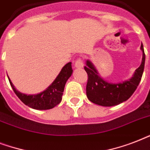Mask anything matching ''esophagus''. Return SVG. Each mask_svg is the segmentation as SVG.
<instances>
[{
	"instance_id": "34e87169",
	"label": "esophagus",
	"mask_w": 150,
	"mask_h": 150,
	"mask_svg": "<svg viewBox=\"0 0 150 150\" xmlns=\"http://www.w3.org/2000/svg\"><path fill=\"white\" fill-rule=\"evenodd\" d=\"M75 67L76 68H83V61L82 58H78L77 61L75 62Z\"/></svg>"
}]
</instances>
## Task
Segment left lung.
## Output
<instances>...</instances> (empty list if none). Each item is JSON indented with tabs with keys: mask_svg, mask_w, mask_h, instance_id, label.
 <instances>
[{
	"mask_svg": "<svg viewBox=\"0 0 150 150\" xmlns=\"http://www.w3.org/2000/svg\"><path fill=\"white\" fill-rule=\"evenodd\" d=\"M140 48L142 51V63L130 79L120 83L114 84L106 82L99 75L91 61H86V66L84 67L88 75L86 96L91 102L103 107H112L130 98L137 89L144 70L146 55L142 43Z\"/></svg>",
	"mask_w": 150,
	"mask_h": 150,
	"instance_id": "obj_1",
	"label": "left lung"
}]
</instances>
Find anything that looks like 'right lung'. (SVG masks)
<instances>
[{
    "mask_svg": "<svg viewBox=\"0 0 150 150\" xmlns=\"http://www.w3.org/2000/svg\"><path fill=\"white\" fill-rule=\"evenodd\" d=\"M72 71L71 63L68 62L62 68L50 86L43 92L36 95H26L20 93L15 89L10 79H8L15 93L25 104L36 110H49L61 103L66 82L70 78Z\"/></svg>",
    "mask_w": 150,
    "mask_h": 150,
    "instance_id": "right-lung-1",
    "label": "right lung"
}]
</instances>
